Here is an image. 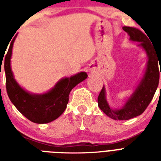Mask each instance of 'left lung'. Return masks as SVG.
Listing matches in <instances>:
<instances>
[{
	"label": "left lung",
	"mask_w": 161,
	"mask_h": 161,
	"mask_svg": "<svg viewBox=\"0 0 161 161\" xmlns=\"http://www.w3.org/2000/svg\"><path fill=\"white\" fill-rule=\"evenodd\" d=\"M123 30L127 32L131 41L140 42L139 46L147 54L148 62L145 75L132 95L128 98L127 102L121 108L113 109L110 108L106 99L105 88L104 87L102 88L98 97V107L106 115L115 120H128L141 114L152 100L159 85L160 73L161 76V68L160 72L159 70L161 52H158L153 44L150 43V37L148 38L145 33L135 27L124 26Z\"/></svg>",
	"instance_id": "left-lung-1"
}]
</instances>
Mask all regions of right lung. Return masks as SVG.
Listing matches in <instances>:
<instances>
[{"label": "right lung", "instance_id": "add662e5", "mask_svg": "<svg viewBox=\"0 0 161 161\" xmlns=\"http://www.w3.org/2000/svg\"><path fill=\"white\" fill-rule=\"evenodd\" d=\"M16 37V35L10 44L4 63L6 92L9 98L19 112L31 122L36 124L52 122L66 109L71 90L86 79L88 75L85 72H81L70 78H63L51 90L42 94L28 93L16 83L11 68V53Z\"/></svg>", "mask_w": 161, "mask_h": 161}]
</instances>
